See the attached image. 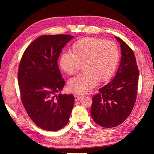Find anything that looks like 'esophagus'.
<instances>
[{"mask_svg":"<svg viewBox=\"0 0 154 154\" xmlns=\"http://www.w3.org/2000/svg\"><path fill=\"white\" fill-rule=\"evenodd\" d=\"M82 98V96H80V95H74V99H75V101H79L80 99Z\"/></svg>","mask_w":154,"mask_h":154,"instance_id":"obj_1","label":"esophagus"}]
</instances>
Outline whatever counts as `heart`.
I'll return each mask as SVG.
<instances>
[{
    "label": "heart",
    "instance_id": "1",
    "mask_svg": "<svg viewBox=\"0 0 154 154\" xmlns=\"http://www.w3.org/2000/svg\"><path fill=\"white\" fill-rule=\"evenodd\" d=\"M72 52L65 51L60 58V66L68 74L77 72L83 63L84 72L70 78L69 90L77 94H87L99 80L108 81L118 64L119 53L114 42L96 37L79 40L71 48Z\"/></svg>",
    "mask_w": 154,
    "mask_h": 154
}]
</instances>
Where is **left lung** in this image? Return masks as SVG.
<instances>
[{
  "mask_svg": "<svg viewBox=\"0 0 154 154\" xmlns=\"http://www.w3.org/2000/svg\"><path fill=\"white\" fill-rule=\"evenodd\" d=\"M122 49V59L115 77L92 97L91 114L102 127L112 128L127 119L136 103L139 71L132 49L115 36Z\"/></svg>",
  "mask_w": 154,
  "mask_h": 154,
  "instance_id": "left-lung-1",
  "label": "left lung"
}]
</instances>
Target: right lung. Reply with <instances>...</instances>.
Returning <instances> with one entry per match:
<instances>
[{
  "instance_id": "right-lung-1",
  "label": "right lung",
  "mask_w": 154,
  "mask_h": 154,
  "mask_svg": "<svg viewBox=\"0 0 154 154\" xmlns=\"http://www.w3.org/2000/svg\"><path fill=\"white\" fill-rule=\"evenodd\" d=\"M73 36L42 35L22 55L18 72L22 104L38 127L57 131L66 126L74 102L72 94H62L65 85L58 66L62 50Z\"/></svg>"
}]
</instances>
